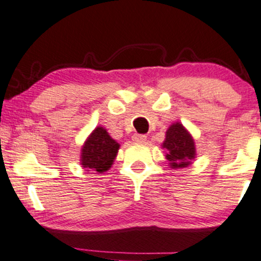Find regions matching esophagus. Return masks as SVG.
Returning <instances> with one entry per match:
<instances>
[{
	"instance_id": "1",
	"label": "esophagus",
	"mask_w": 261,
	"mask_h": 261,
	"mask_svg": "<svg viewBox=\"0 0 261 261\" xmlns=\"http://www.w3.org/2000/svg\"><path fill=\"white\" fill-rule=\"evenodd\" d=\"M132 139H133L134 143H144L146 140V136H144V134H134Z\"/></svg>"
}]
</instances>
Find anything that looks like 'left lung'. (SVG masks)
I'll return each instance as SVG.
<instances>
[{
  "instance_id": "obj_1",
  "label": "left lung",
  "mask_w": 261,
  "mask_h": 261,
  "mask_svg": "<svg viewBox=\"0 0 261 261\" xmlns=\"http://www.w3.org/2000/svg\"><path fill=\"white\" fill-rule=\"evenodd\" d=\"M161 148L166 150V159L171 168H185L192 164L197 155L194 138L180 122L167 128Z\"/></svg>"
}]
</instances>
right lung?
I'll return each instance as SVG.
<instances>
[{"mask_svg": "<svg viewBox=\"0 0 261 261\" xmlns=\"http://www.w3.org/2000/svg\"><path fill=\"white\" fill-rule=\"evenodd\" d=\"M119 144L109 134L105 128L96 127L91 132L82 146L81 165L85 170H94L97 173L109 171L118 154Z\"/></svg>", "mask_w": 261, "mask_h": 261, "instance_id": "1", "label": "right lung"}]
</instances>
